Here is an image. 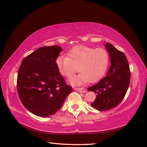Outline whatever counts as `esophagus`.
<instances>
[{
	"instance_id": "obj_1",
	"label": "esophagus",
	"mask_w": 147,
	"mask_h": 147,
	"mask_svg": "<svg viewBox=\"0 0 147 147\" xmlns=\"http://www.w3.org/2000/svg\"><path fill=\"white\" fill-rule=\"evenodd\" d=\"M74 90L77 92H82V93H85L86 92V90L85 88H75Z\"/></svg>"
}]
</instances>
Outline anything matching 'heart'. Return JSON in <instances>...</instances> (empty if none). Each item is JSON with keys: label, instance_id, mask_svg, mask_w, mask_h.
<instances>
[{"label": "heart", "instance_id": "b5f03b06", "mask_svg": "<svg viewBox=\"0 0 147 147\" xmlns=\"http://www.w3.org/2000/svg\"><path fill=\"white\" fill-rule=\"evenodd\" d=\"M67 56H59L55 60L57 67L62 76L71 78L79 70L81 73L70 79L73 85H82L98 80L105 73L109 56L104 49L76 46L70 50Z\"/></svg>", "mask_w": 147, "mask_h": 147}]
</instances>
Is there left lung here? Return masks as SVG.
<instances>
[{
	"label": "left lung",
	"instance_id": "8db88e82",
	"mask_svg": "<svg viewBox=\"0 0 147 147\" xmlns=\"http://www.w3.org/2000/svg\"><path fill=\"white\" fill-rule=\"evenodd\" d=\"M111 58V65L104 78L89 87L88 91L95 92L96 98L91 105L98 111L110 110L123 100L130 83V70L124 53L111 43H105Z\"/></svg>",
	"mask_w": 147,
	"mask_h": 147
}]
</instances>
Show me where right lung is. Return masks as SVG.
I'll use <instances>...</instances> for the list:
<instances>
[{
	"instance_id": "obj_1",
	"label": "right lung",
	"mask_w": 147,
	"mask_h": 147,
	"mask_svg": "<svg viewBox=\"0 0 147 147\" xmlns=\"http://www.w3.org/2000/svg\"><path fill=\"white\" fill-rule=\"evenodd\" d=\"M61 51L57 45L42 47L24 58L19 68V96L27 110L37 116L54 114L73 90L55 64Z\"/></svg>"
}]
</instances>
